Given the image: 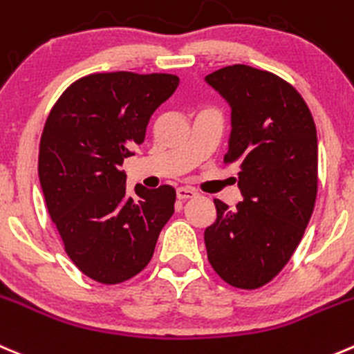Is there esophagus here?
Instances as JSON below:
<instances>
[{
	"instance_id": "esophagus-1",
	"label": "esophagus",
	"mask_w": 354,
	"mask_h": 354,
	"mask_svg": "<svg viewBox=\"0 0 354 354\" xmlns=\"http://www.w3.org/2000/svg\"><path fill=\"white\" fill-rule=\"evenodd\" d=\"M176 197L180 198V201H190V198L197 197V192L187 187H180L176 188Z\"/></svg>"
}]
</instances>
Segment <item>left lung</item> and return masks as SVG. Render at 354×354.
Instances as JSON below:
<instances>
[{"instance_id": "1", "label": "left lung", "mask_w": 354, "mask_h": 354, "mask_svg": "<svg viewBox=\"0 0 354 354\" xmlns=\"http://www.w3.org/2000/svg\"><path fill=\"white\" fill-rule=\"evenodd\" d=\"M204 81L232 111L225 162L239 166L243 197L233 211L214 198L209 263L230 286L257 289L289 263L313 214L317 128L303 97L272 72L236 64Z\"/></svg>"}]
</instances>
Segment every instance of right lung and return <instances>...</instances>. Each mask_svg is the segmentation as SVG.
Returning <instances> with one entry per match:
<instances>
[{
  "label": "right lung",
  "mask_w": 354,
  "mask_h": 354,
  "mask_svg": "<svg viewBox=\"0 0 354 354\" xmlns=\"http://www.w3.org/2000/svg\"><path fill=\"white\" fill-rule=\"evenodd\" d=\"M178 84L173 74L86 75L46 119L37 171L48 212L72 263L100 283L142 272L174 212L173 187L136 185L129 195L121 166Z\"/></svg>",
  "instance_id": "obj_1"
}]
</instances>
